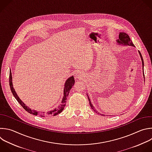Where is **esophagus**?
Masks as SVG:
<instances>
[{
	"label": "esophagus",
	"instance_id": "34e87169",
	"mask_svg": "<svg viewBox=\"0 0 152 152\" xmlns=\"http://www.w3.org/2000/svg\"><path fill=\"white\" fill-rule=\"evenodd\" d=\"M75 76L77 78H81L82 76H83V75L81 72H77L75 74Z\"/></svg>",
	"mask_w": 152,
	"mask_h": 152
}]
</instances>
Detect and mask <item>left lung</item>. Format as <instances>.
<instances>
[{
	"mask_svg": "<svg viewBox=\"0 0 152 152\" xmlns=\"http://www.w3.org/2000/svg\"><path fill=\"white\" fill-rule=\"evenodd\" d=\"M117 42L118 44L119 45H125V46H126V45H128V46H134V45L133 44V43L132 42L131 40L129 38V36L125 33H124V32H122V33H119V39L117 40ZM138 53L140 54V57H141V61H142V67H144V61H143V58H142V57L140 53V52L138 50ZM144 73V72H142ZM143 76H144V74L143 73ZM88 99H89V104H90V106L91 107V109L95 112H96V110L95 109L94 107L93 106V105L92 104L91 102V100L88 97ZM97 113V112H96ZM103 116H104V115H102Z\"/></svg>",
	"mask_w": 152,
	"mask_h": 152,
	"instance_id": "8db88e82",
	"label": "left lung"
}]
</instances>
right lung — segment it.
<instances>
[{"instance_id": "add662e5", "label": "right lung", "mask_w": 152, "mask_h": 152, "mask_svg": "<svg viewBox=\"0 0 152 152\" xmlns=\"http://www.w3.org/2000/svg\"><path fill=\"white\" fill-rule=\"evenodd\" d=\"M12 73H11V71L10 70V86L11 88V92L13 94V95L14 96V97L15 98V99L17 100V102L20 103V104L25 109V110H26L27 112H28L30 114H32L33 115H37L38 114V112H36V110H31L30 108H28L27 106H26L25 104H24V103L22 102V101L20 99V98L18 96L16 92L14 90V88L13 87V85H12ZM75 83V79L74 77L72 76L71 77H70L69 79H67L65 85H64V96L63 97V99L61 102V104H60V106H59V107L58 108H56L53 110H50L49 112H48L46 113V114L48 115H54V116H56L58 114L60 113L64 109L66 104V99L67 98L69 94L70 91L72 89V86H73ZM44 117V116H43Z\"/></svg>"}]
</instances>
